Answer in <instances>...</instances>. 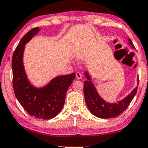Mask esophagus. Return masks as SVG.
Listing matches in <instances>:
<instances>
[{
  "mask_svg": "<svg viewBox=\"0 0 148 148\" xmlns=\"http://www.w3.org/2000/svg\"><path fill=\"white\" fill-rule=\"evenodd\" d=\"M82 76L81 73H79V72L76 73V78H77V79H82Z\"/></svg>",
  "mask_w": 148,
  "mask_h": 148,
  "instance_id": "obj_1",
  "label": "esophagus"
}]
</instances>
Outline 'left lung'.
Here are the masks:
<instances>
[{"instance_id": "8db88e82", "label": "left lung", "mask_w": 148, "mask_h": 148, "mask_svg": "<svg viewBox=\"0 0 148 148\" xmlns=\"http://www.w3.org/2000/svg\"><path fill=\"white\" fill-rule=\"evenodd\" d=\"M128 43L132 49L134 48L132 40L128 39ZM87 80L84 81V94L85 101L90 112L97 117L101 119H109L116 117L121 114L130 105V102L134 98L137 91L138 86L124 99L118 101L117 103H110L106 101L100 97L97 91L94 84L91 80L90 76L88 71L85 73ZM138 77L137 84H138Z\"/></svg>"}]
</instances>
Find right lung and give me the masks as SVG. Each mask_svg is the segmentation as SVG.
Here are the masks:
<instances>
[{
  "instance_id": "right-lung-1",
  "label": "right lung",
  "mask_w": 148,
  "mask_h": 148,
  "mask_svg": "<svg viewBox=\"0 0 148 148\" xmlns=\"http://www.w3.org/2000/svg\"><path fill=\"white\" fill-rule=\"evenodd\" d=\"M40 31L32 29L22 38L12 57L13 87L17 99L29 114L42 119H51L59 114L64 106L67 90L75 74L55 77L42 88L33 86L27 78L23 65L25 45Z\"/></svg>"
}]
</instances>
